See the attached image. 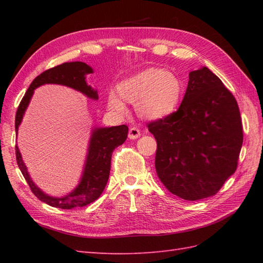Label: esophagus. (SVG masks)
<instances>
[{"label": "esophagus", "mask_w": 263, "mask_h": 263, "mask_svg": "<svg viewBox=\"0 0 263 263\" xmlns=\"http://www.w3.org/2000/svg\"><path fill=\"white\" fill-rule=\"evenodd\" d=\"M140 137V130H139L138 127H130V130H128V138L132 139V140H135V139Z\"/></svg>", "instance_id": "obj_1"}]
</instances>
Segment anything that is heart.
I'll return each instance as SVG.
<instances>
[{
  "label": "heart",
  "instance_id": "1",
  "mask_svg": "<svg viewBox=\"0 0 263 263\" xmlns=\"http://www.w3.org/2000/svg\"><path fill=\"white\" fill-rule=\"evenodd\" d=\"M119 97L110 93L108 107L124 113L125 102L136 104L142 119L159 120L174 113L183 95V83L173 71L150 68L121 81L116 87Z\"/></svg>",
  "mask_w": 263,
  "mask_h": 263
}]
</instances>
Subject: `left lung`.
I'll use <instances>...</instances> for the list:
<instances>
[{"instance_id":"8db88e82","label":"left lung","mask_w":263,"mask_h":263,"mask_svg":"<svg viewBox=\"0 0 263 263\" xmlns=\"http://www.w3.org/2000/svg\"><path fill=\"white\" fill-rule=\"evenodd\" d=\"M148 130L157 140L159 180L178 198L212 197L236 171L243 143L238 105L205 66L190 72L178 109L150 122Z\"/></svg>"}]
</instances>
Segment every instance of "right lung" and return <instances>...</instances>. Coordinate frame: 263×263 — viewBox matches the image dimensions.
Wrapping results in <instances>:
<instances>
[{
    "mask_svg": "<svg viewBox=\"0 0 263 263\" xmlns=\"http://www.w3.org/2000/svg\"><path fill=\"white\" fill-rule=\"evenodd\" d=\"M92 73V69L83 62H66L54 68L44 71L36 77L30 83L24 98L21 99L18 110L15 114V133L18 135V128L25 115V111L29 105L33 90L39 86L46 83H57L66 87L73 88L76 90L85 93L91 99H98L97 90L87 85L86 76ZM128 127L126 125H119L111 127H97L91 132L90 142H89L88 155L83 168L82 177L73 191L63 198H54L44 193L41 189L35 185L27 167L22 160L18 146H15V157L19 168L30 186L31 192L36 197L49 205L61 209H72L77 206H85L97 200L107 184L110 171V159L114 149L124 142L127 138Z\"/></svg>",
    "mask_w": 263,
    "mask_h": 263,
    "instance_id": "1",
    "label": "right lung"
}]
</instances>
